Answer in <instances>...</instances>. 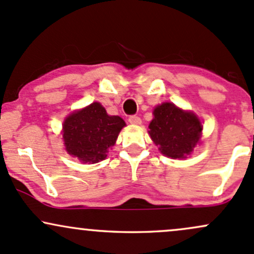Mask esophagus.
I'll return each mask as SVG.
<instances>
[{"instance_id": "1", "label": "esophagus", "mask_w": 254, "mask_h": 254, "mask_svg": "<svg viewBox=\"0 0 254 254\" xmlns=\"http://www.w3.org/2000/svg\"><path fill=\"white\" fill-rule=\"evenodd\" d=\"M129 123L132 125H140L142 121L138 116H130L129 117Z\"/></svg>"}]
</instances>
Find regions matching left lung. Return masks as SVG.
Segmentation results:
<instances>
[{"mask_svg": "<svg viewBox=\"0 0 254 254\" xmlns=\"http://www.w3.org/2000/svg\"><path fill=\"white\" fill-rule=\"evenodd\" d=\"M149 135L166 157L182 159L190 154L201 135V123L194 113L165 102L154 110Z\"/></svg>", "mask_w": 254, "mask_h": 254, "instance_id": "obj_1", "label": "left lung"}]
</instances>
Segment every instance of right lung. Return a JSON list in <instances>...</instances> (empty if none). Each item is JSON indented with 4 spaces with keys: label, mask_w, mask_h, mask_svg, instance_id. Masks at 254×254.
<instances>
[{
    "label": "right lung",
    "mask_w": 254,
    "mask_h": 254,
    "mask_svg": "<svg viewBox=\"0 0 254 254\" xmlns=\"http://www.w3.org/2000/svg\"><path fill=\"white\" fill-rule=\"evenodd\" d=\"M124 127L121 117L108 116L99 102H94L66 118L63 135L66 150L83 163L104 160Z\"/></svg>",
    "instance_id": "1"
}]
</instances>
